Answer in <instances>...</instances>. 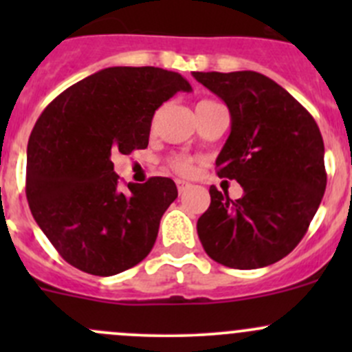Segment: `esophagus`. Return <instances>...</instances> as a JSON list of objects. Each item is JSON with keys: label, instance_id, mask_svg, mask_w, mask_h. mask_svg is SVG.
Instances as JSON below:
<instances>
[{"label": "esophagus", "instance_id": "34e87169", "mask_svg": "<svg viewBox=\"0 0 352 352\" xmlns=\"http://www.w3.org/2000/svg\"><path fill=\"white\" fill-rule=\"evenodd\" d=\"M175 184H177V189H179L180 194L186 192L187 187H189V184H187L186 180H175Z\"/></svg>", "mask_w": 352, "mask_h": 352}]
</instances>
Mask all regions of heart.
<instances>
[{"label": "heart", "mask_w": 352, "mask_h": 352, "mask_svg": "<svg viewBox=\"0 0 352 352\" xmlns=\"http://www.w3.org/2000/svg\"><path fill=\"white\" fill-rule=\"evenodd\" d=\"M172 166H173V168H175V172L182 173V175H187V173L192 172V165H190L189 160H186V158L173 160Z\"/></svg>", "instance_id": "obj_1"}]
</instances>
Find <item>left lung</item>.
Listing matches in <instances>:
<instances>
[{"label": "left lung", "mask_w": 352, "mask_h": 352, "mask_svg": "<svg viewBox=\"0 0 352 352\" xmlns=\"http://www.w3.org/2000/svg\"><path fill=\"white\" fill-rule=\"evenodd\" d=\"M192 76L230 110L232 131L216 168L243 189L232 201L211 186V204L197 219L199 240L226 267L274 264L300 243L324 197L320 129L296 98L264 74L194 71Z\"/></svg>", "instance_id": "1"}]
</instances>
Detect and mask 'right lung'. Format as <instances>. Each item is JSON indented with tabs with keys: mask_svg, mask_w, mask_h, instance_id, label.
I'll return each instance as SVG.
<instances>
[{
	"mask_svg": "<svg viewBox=\"0 0 352 352\" xmlns=\"http://www.w3.org/2000/svg\"><path fill=\"white\" fill-rule=\"evenodd\" d=\"M192 87L162 67H105L45 107L27 146L34 219L67 264L113 276L153 248L160 219L177 199L166 177L119 189L112 155L144 150L155 110Z\"/></svg>",
	"mask_w": 352,
	"mask_h": 352,
	"instance_id": "obj_1",
	"label": "right lung"
}]
</instances>
